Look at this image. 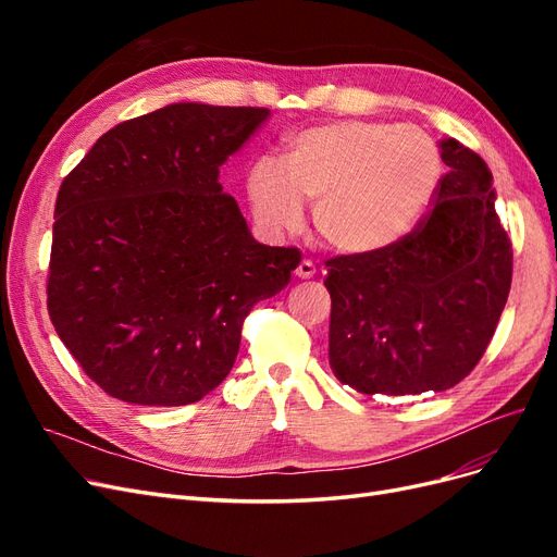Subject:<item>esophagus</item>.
<instances>
[{
    "label": "esophagus",
    "mask_w": 557,
    "mask_h": 557,
    "mask_svg": "<svg viewBox=\"0 0 557 557\" xmlns=\"http://www.w3.org/2000/svg\"><path fill=\"white\" fill-rule=\"evenodd\" d=\"M295 276H297V278H313V276H315V264L305 258V260H301V262L297 264Z\"/></svg>",
    "instance_id": "esophagus-1"
}]
</instances>
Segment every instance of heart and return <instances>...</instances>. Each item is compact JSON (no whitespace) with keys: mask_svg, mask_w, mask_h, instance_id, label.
<instances>
[{"mask_svg":"<svg viewBox=\"0 0 557 557\" xmlns=\"http://www.w3.org/2000/svg\"><path fill=\"white\" fill-rule=\"evenodd\" d=\"M442 176V150L425 129L336 121L285 139L281 170L258 160L248 172L246 190L267 232L297 230L301 205L313 201L320 239L344 256H374L418 230Z\"/></svg>","mask_w":557,"mask_h":557,"instance_id":"obj_1","label":"heart"}]
</instances>
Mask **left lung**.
I'll return each instance as SVG.
<instances>
[{"label":"left lung","instance_id":"1","mask_svg":"<svg viewBox=\"0 0 557 557\" xmlns=\"http://www.w3.org/2000/svg\"><path fill=\"white\" fill-rule=\"evenodd\" d=\"M448 174L411 237L374 256L325 262L330 367L362 395L442 393L479 364L507 305L513 248L493 174L444 139Z\"/></svg>","mask_w":557,"mask_h":557}]
</instances>
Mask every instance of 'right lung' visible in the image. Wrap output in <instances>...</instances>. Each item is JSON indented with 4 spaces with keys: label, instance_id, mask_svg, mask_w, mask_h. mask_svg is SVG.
I'll list each match as a JSON object with an SVG mask.
<instances>
[{
    "label": "right lung",
    "instance_id": "obj_1",
    "mask_svg": "<svg viewBox=\"0 0 557 557\" xmlns=\"http://www.w3.org/2000/svg\"><path fill=\"white\" fill-rule=\"evenodd\" d=\"M269 115L181 102L97 139L64 176L48 264V315L104 393L183 407L223 383L242 327L299 264L250 237L221 164Z\"/></svg>",
    "mask_w": 557,
    "mask_h": 557
}]
</instances>
